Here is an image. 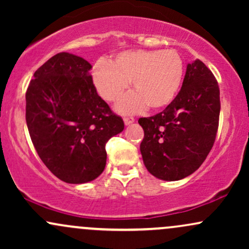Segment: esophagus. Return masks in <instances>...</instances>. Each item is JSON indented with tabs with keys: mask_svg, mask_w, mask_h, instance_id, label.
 <instances>
[{
	"mask_svg": "<svg viewBox=\"0 0 249 249\" xmlns=\"http://www.w3.org/2000/svg\"><path fill=\"white\" fill-rule=\"evenodd\" d=\"M133 122H134L133 117H124V124H125V125L132 124Z\"/></svg>",
	"mask_w": 249,
	"mask_h": 249,
	"instance_id": "34e87169",
	"label": "esophagus"
}]
</instances>
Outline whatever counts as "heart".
<instances>
[{
	"label": "heart",
	"mask_w": 249,
	"mask_h": 249,
	"mask_svg": "<svg viewBox=\"0 0 249 249\" xmlns=\"http://www.w3.org/2000/svg\"><path fill=\"white\" fill-rule=\"evenodd\" d=\"M92 82L105 101L115 103L124 96L131 81L134 92L117 105L121 113H134L150 107H166L173 102L184 77V61L174 49L125 50L108 62H97Z\"/></svg>",
	"instance_id": "heart-1"
}]
</instances>
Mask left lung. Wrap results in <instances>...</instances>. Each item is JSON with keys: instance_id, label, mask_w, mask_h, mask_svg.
Returning <instances> with one entry per match:
<instances>
[{"instance_id": "left-lung-1", "label": "left lung", "mask_w": 249, "mask_h": 249, "mask_svg": "<svg viewBox=\"0 0 249 249\" xmlns=\"http://www.w3.org/2000/svg\"><path fill=\"white\" fill-rule=\"evenodd\" d=\"M218 82L200 59L187 64L181 89L158 115L139 118L142 161L156 178L174 181L196 172L212 150L219 126Z\"/></svg>"}]
</instances>
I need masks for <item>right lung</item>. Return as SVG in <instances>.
I'll use <instances>...</instances> for the list:
<instances>
[{"mask_svg": "<svg viewBox=\"0 0 249 249\" xmlns=\"http://www.w3.org/2000/svg\"><path fill=\"white\" fill-rule=\"evenodd\" d=\"M91 68L82 57L59 53L35 71L25 93L31 142L51 173L68 184L101 176L105 144L124 130L97 93Z\"/></svg>", "mask_w": 249, "mask_h": 249, "instance_id": "obj_1", "label": "right lung"}]
</instances>
